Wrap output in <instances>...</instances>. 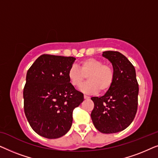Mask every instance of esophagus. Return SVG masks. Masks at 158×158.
<instances>
[{
	"instance_id": "34e87169",
	"label": "esophagus",
	"mask_w": 158,
	"mask_h": 158,
	"mask_svg": "<svg viewBox=\"0 0 158 158\" xmlns=\"http://www.w3.org/2000/svg\"><path fill=\"white\" fill-rule=\"evenodd\" d=\"M84 98H85V99H89L90 97L88 96H86V95H84Z\"/></svg>"
}]
</instances>
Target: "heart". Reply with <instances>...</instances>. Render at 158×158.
I'll use <instances>...</instances> for the list:
<instances>
[{
  "instance_id": "heart-1",
  "label": "heart",
  "mask_w": 158,
  "mask_h": 158,
  "mask_svg": "<svg viewBox=\"0 0 158 158\" xmlns=\"http://www.w3.org/2000/svg\"><path fill=\"white\" fill-rule=\"evenodd\" d=\"M69 81L73 86L79 87L88 76V82L80 88L84 94H94L100 90L107 91L113 84L114 70L111 66L103 64L100 60L89 57L82 60L79 68L73 65L68 73Z\"/></svg>"
}]
</instances>
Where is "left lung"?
Masks as SVG:
<instances>
[{"label":"left lung","instance_id":"left-lung-1","mask_svg":"<svg viewBox=\"0 0 158 158\" xmlns=\"http://www.w3.org/2000/svg\"><path fill=\"white\" fill-rule=\"evenodd\" d=\"M102 55L111 62L114 79L104 96L91 98L94 108L90 116L101 133H116L128 127L135 117L139 86L135 67L124 55L106 51Z\"/></svg>","mask_w":158,"mask_h":158}]
</instances>
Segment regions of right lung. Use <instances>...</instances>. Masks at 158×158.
I'll list each match as a JSON object with an SVG mask.
<instances>
[{"label":"right lung","mask_w":158,"mask_h":158,"mask_svg":"<svg viewBox=\"0 0 158 158\" xmlns=\"http://www.w3.org/2000/svg\"><path fill=\"white\" fill-rule=\"evenodd\" d=\"M73 57L42 55L28 70L23 88L24 113L32 129L47 139L61 137L70 130L73 111L84 100L68 73Z\"/></svg>","instance_id":"right-lung-1"}]
</instances>
